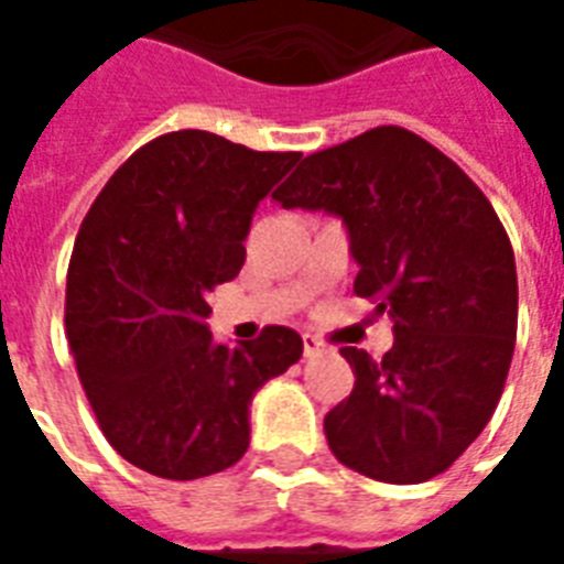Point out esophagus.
Instances as JSON below:
<instances>
[{
	"instance_id": "1",
	"label": "esophagus",
	"mask_w": 564,
	"mask_h": 564,
	"mask_svg": "<svg viewBox=\"0 0 564 564\" xmlns=\"http://www.w3.org/2000/svg\"><path fill=\"white\" fill-rule=\"evenodd\" d=\"M327 348L322 343H318L316 336H304V357H307V360H313V357H322V354H325Z\"/></svg>"
}]
</instances>
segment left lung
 <instances>
[{"instance_id": "left-lung-1", "label": "left lung", "mask_w": 564, "mask_h": 564, "mask_svg": "<svg viewBox=\"0 0 564 564\" xmlns=\"http://www.w3.org/2000/svg\"><path fill=\"white\" fill-rule=\"evenodd\" d=\"M272 198L343 219L354 292L394 325L380 362L339 351L357 380L325 415L334 456L383 482L451 468L489 424L516 351V254L489 198L398 126L310 154Z\"/></svg>"}]
</instances>
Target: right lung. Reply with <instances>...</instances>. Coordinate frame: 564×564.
Segmentation results:
<instances>
[{
	"label": "right lung",
	"mask_w": 564,
	"mask_h": 564,
	"mask_svg": "<svg viewBox=\"0 0 564 564\" xmlns=\"http://www.w3.org/2000/svg\"><path fill=\"white\" fill-rule=\"evenodd\" d=\"M299 158L172 131L113 172L78 230L64 316L75 369L113 451L154 477L239 463L257 389L301 360L290 327L234 348L207 327V292L237 278L257 204Z\"/></svg>",
	"instance_id": "obj_1"
}]
</instances>
